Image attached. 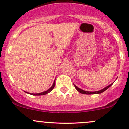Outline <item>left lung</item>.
<instances>
[{
	"mask_svg": "<svg viewBox=\"0 0 129 129\" xmlns=\"http://www.w3.org/2000/svg\"><path fill=\"white\" fill-rule=\"evenodd\" d=\"M113 84H114V83H112V84H110V85H109L107 86L106 87L104 88L103 89L100 90H99V91H95V92H88V91H85V90H84L80 89V88L77 87L76 85H74V87H75V89H76L79 92H80V93H83V94H87V95H90V94H99V93H102V92H104L105 90H106L107 89H109V88L111 86V85H112Z\"/></svg>",
	"mask_w": 129,
	"mask_h": 129,
	"instance_id": "8db88e82",
	"label": "left lung"
}]
</instances>
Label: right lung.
<instances>
[{
	"label": "right lung",
	"instance_id": "obj_1",
	"mask_svg": "<svg viewBox=\"0 0 129 129\" xmlns=\"http://www.w3.org/2000/svg\"><path fill=\"white\" fill-rule=\"evenodd\" d=\"M55 80H54V83H53V85H52L51 87H50V89H48L47 90L45 91V92H41V93H28V92H25L27 93H28V94L32 95H46L47 94V93H49V92H51V91L54 89V87H55Z\"/></svg>",
	"mask_w": 129,
	"mask_h": 129
}]
</instances>
